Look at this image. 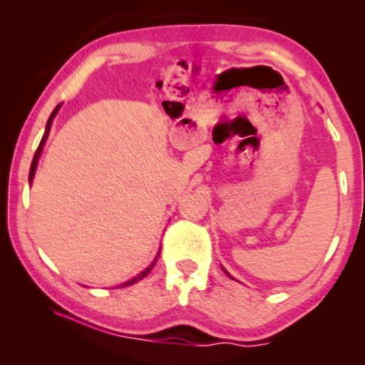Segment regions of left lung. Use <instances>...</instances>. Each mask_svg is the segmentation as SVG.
Returning <instances> with one entry per match:
<instances>
[{"mask_svg": "<svg viewBox=\"0 0 365 365\" xmlns=\"http://www.w3.org/2000/svg\"><path fill=\"white\" fill-rule=\"evenodd\" d=\"M225 273H226V271H225ZM226 274H228V273H226ZM230 276V274H228ZM230 278H232V276H230Z\"/></svg>", "mask_w": 365, "mask_h": 365, "instance_id": "left-lung-1", "label": "left lung"}]
</instances>
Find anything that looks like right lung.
Wrapping results in <instances>:
<instances>
[{"instance_id":"right-lung-1","label":"right lung","mask_w":365,"mask_h":365,"mask_svg":"<svg viewBox=\"0 0 365 365\" xmlns=\"http://www.w3.org/2000/svg\"><path fill=\"white\" fill-rule=\"evenodd\" d=\"M60 106L61 104H58L56 108H54L53 110V113H51V116H49V120H48V123H46V132H44V135H43V139H41V144H39V148H37V150H36V154H34V159H32V165H31V173H29V180H31L32 182V178H34V173H36V168H37V161H39V156H41V153H43V148H44V142H46V139H48V135H49V128H51V123H53V120H54V116H56V113H58V110H60ZM158 257H159V254L156 255V259H154V262L150 264L149 267H145L144 271H142L140 274H137L135 278H132V279H128V282H125L123 284H120V287H128V284H133V283H137L139 282V279H142V278H145V276H148L149 273H150V269H153L154 267V264H156V261H158Z\"/></svg>"}]
</instances>
